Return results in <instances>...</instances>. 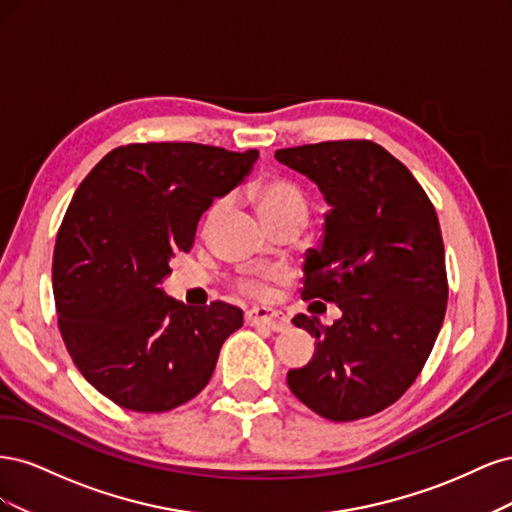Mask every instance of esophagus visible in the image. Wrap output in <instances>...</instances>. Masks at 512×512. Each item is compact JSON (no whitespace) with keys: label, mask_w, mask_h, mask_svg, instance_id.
<instances>
[{"label":"esophagus","mask_w":512,"mask_h":512,"mask_svg":"<svg viewBox=\"0 0 512 512\" xmlns=\"http://www.w3.org/2000/svg\"><path fill=\"white\" fill-rule=\"evenodd\" d=\"M245 322L252 324V327H267L275 333H282L288 329V320L284 316L265 307H254L250 312H245Z\"/></svg>","instance_id":"esophagus-1"}]
</instances>
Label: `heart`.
Segmentation results:
<instances>
[{
  "label": "heart",
  "mask_w": 512,
  "mask_h": 512,
  "mask_svg": "<svg viewBox=\"0 0 512 512\" xmlns=\"http://www.w3.org/2000/svg\"><path fill=\"white\" fill-rule=\"evenodd\" d=\"M252 198L258 207V213L262 215V220H269V218H273V215L282 213L286 209H292V207H303V200H301L299 192L294 190L288 181L273 179V177L256 181L252 185ZM222 209H224V200H215L207 213V220L213 222L222 213ZM284 277H286L284 271L271 269V271H265V273L254 275V277H245V280H241V288L262 297V294H267L269 282H282Z\"/></svg>",
  "instance_id": "heart-1"
}]
</instances>
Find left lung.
Masks as SVG:
<instances>
[{
    "label": "left lung",
    "instance_id": "8db88e82",
    "mask_svg": "<svg viewBox=\"0 0 512 512\" xmlns=\"http://www.w3.org/2000/svg\"><path fill=\"white\" fill-rule=\"evenodd\" d=\"M331 207L305 258V301L335 303L331 327L297 314L316 337L312 359L288 371L294 397L329 421L376 414L404 395L436 344L446 312L438 215L410 170L371 141L277 149Z\"/></svg>",
    "mask_w": 512,
    "mask_h": 512
}]
</instances>
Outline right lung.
<instances>
[{"label": "right lung", "mask_w": 512, "mask_h": 512, "mask_svg": "<svg viewBox=\"0 0 512 512\" xmlns=\"http://www.w3.org/2000/svg\"><path fill=\"white\" fill-rule=\"evenodd\" d=\"M258 160L196 143L117 147L79 185L53 254L59 331L85 380L134 412H166L205 389L243 324L235 305L185 307L162 284L196 224Z\"/></svg>", "instance_id": "obj_1"}]
</instances>
